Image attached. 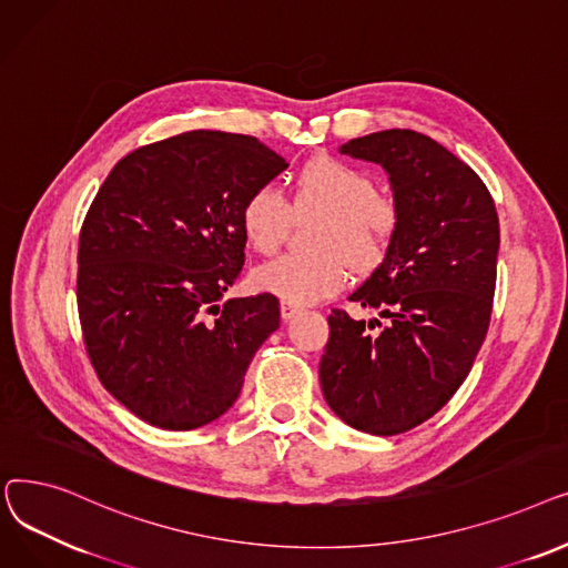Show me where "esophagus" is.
<instances>
[{"mask_svg":"<svg viewBox=\"0 0 568 568\" xmlns=\"http://www.w3.org/2000/svg\"><path fill=\"white\" fill-rule=\"evenodd\" d=\"M280 312H282V318H284V321H291L295 314H301L303 310H301L298 305H291V303H284V301H282Z\"/></svg>","mask_w":568,"mask_h":568,"instance_id":"obj_1","label":"esophagus"}]
</instances>
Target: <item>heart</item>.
<instances>
[{
  "mask_svg": "<svg viewBox=\"0 0 568 568\" xmlns=\"http://www.w3.org/2000/svg\"><path fill=\"white\" fill-rule=\"evenodd\" d=\"M323 214L316 226L314 254L288 252L254 270L258 291L291 305H312L335 295L348 267L372 273L384 261L399 210L376 194V182L361 169L333 156H318L293 178L291 205L280 189L261 184L240 205V229L258 254L275 252L286 240L293 214Z\"/></svg>",
  "mask_w": 568,
  "mask_h": 568,
  "instance_id": "b5f03b06",
  "label": "heart"
}]
</instances>
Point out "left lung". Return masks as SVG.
<instances>
[{"instance_id": "1", "label": "left lung", "mask_w": 568, "mask_h": 568, "mask_svg": "<svg viewBox=\"0 0 568 568\" xmlns=\"http://www.w3.org/2000/svg\"><path fill=\"white\" fill-rule=\"evenodd\" d=\"M339 152L388 173L399 222L379 267L348 295L386 323L333 310L318 379L346 425L393 437L467 379L490 326L499 220L483 180L418 131H376Z\"/></svg>"}]
</instances>
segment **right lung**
Returning <instances> with one entry per match:
<instances>
[{"instance_id": "add662e5", "label": "right lung", "mask_w": 568, "mask_h": 568, "mask_svg": "<svg viewBox=\"0 0 568 568\" xmlns=\"http://www.w3.org/2000/svg\"><path fill=\"white\" fill-rule=\"evenodd\" d=\"M288 164L254 136L186 131L120 159L78 242V314L99 382L141 420L194 429L226 414L275 295L224 293L245 265L240 205Z\"/></svg>"}]
</instances>
